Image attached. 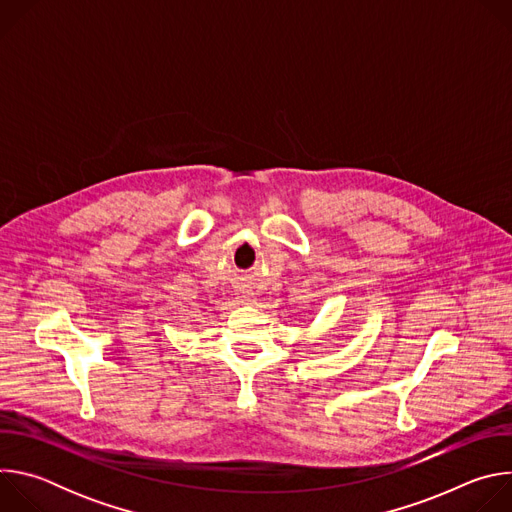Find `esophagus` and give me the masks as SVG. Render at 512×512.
Returning <instances> with one entry per match:
<instances>
[{
	"label": "esophagus",
	"mask_w": 512,
	"mask_h": 512,
	"mask_svg": "<svg viewBox=\"0 0 512 512\" xmlns=\"http://www.w3.org/2000/svg\"><path fill=\"white\" fill-rule=\"evenodd\" d=\"M239 300H241V304H253V302H255V296L251 294V291H241Z\"/></svg>",
	"instance_id": "esophagus-1"
}]
</instances>
